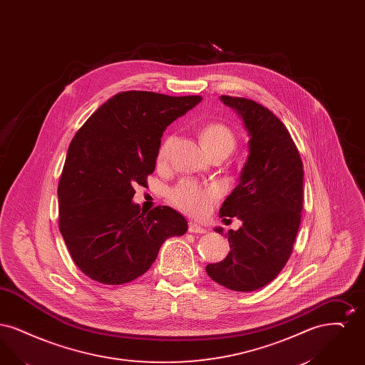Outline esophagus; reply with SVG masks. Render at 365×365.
Listing matches in <instances>:
<instances>
[{
	"mask_svg": "<svg viewBox=\"0 0 365 365\" xmlns=\"http://www.w3.org/2000/svg\"><path fill=\"white\" fill-rule=\"evenodd\" d=\"M189 231L192 232V234H205L207 232V230L204 227L197 225L195 222H190L189 223Z\"/></svg>",
	"mask_w": 365,
	"mask_h": 365,
	"instance_id": "1",
	"label": "esophagus"
}]
</instances>
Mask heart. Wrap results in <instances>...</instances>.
Returning <instances> with one entry per match:
<instances>
[{"mask_svg": "<svg viewBox=\"0 0 365 365\" xmlns=\"http://www.w3.org/2000/svg\"><path fill=\"white\" fill-rule=\"evenodd\" d=\"M200 139L205 152L231 153L237 145V138L232 130L225 123L210 122L204 124L200 130ZM174 137H167L161 142L157 150L156 163L160 168L167 167ZM220 198V190L216 186H202L191 180H183L170 191V200L176 208L189 213L191 216H205L215 202Z\"/></svg>", "mask_w": 365, "mask_h": 365, "instance_id": "1", "label": "heart"}]
</instances>
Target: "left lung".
<instances>
[{"instance_id":"left-lung-1","label":"left lung","mask_w":365,"mask_h":365,"mask_svg":"<svg viewBox=\"0 0 365 365\" xmlns=\"http://www.w3.org/2000/svg\"><path fill=\"white\" fill-rule=\"evenodd\" d=\"M249 133V156L240 183L220 208L242 226L226 234V259L207 265L215 282L234 292H255L278 277L289 260L301 223L302 161L284 124L253 100L222 96ZM223 234L222 227L215 228Z\"/></svg>"}]
</instances>
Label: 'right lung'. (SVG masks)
<instances>
[{
    "instance_id": "1",
    "label": "right lung",
    "mask_w": 365,
    "mask_h": 365,
    "mask_svg": "<svg viewBox=\"0 0 365 365\" xmlns=\"http://www.w3.org/2000/svg\"><path fill=\"white\" fill-rule=\"evenodd\" d=\"M202 100L123 91L101 105L71 140L58 182V228L88 278L123 284L145 274L165 240L187 231L170 207L143 212L131 200L146 186L165 128Z\"/></svg>"
}]
</instances>
